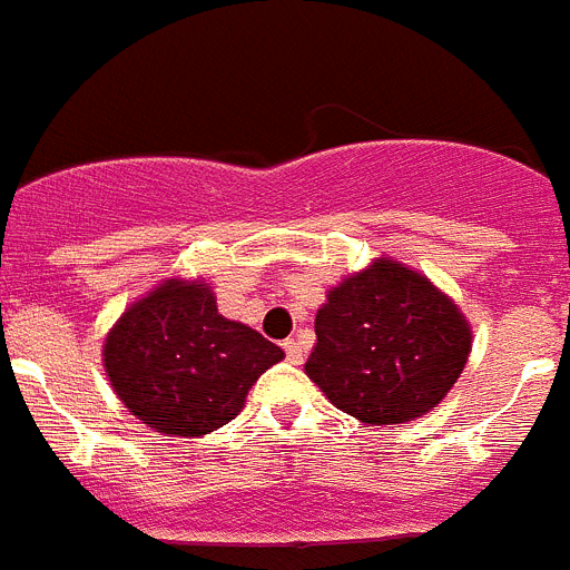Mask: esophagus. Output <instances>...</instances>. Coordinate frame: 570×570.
Segmentation results:
<instances>
[{"instance_id": "34e87169", "label": "esophagus", "mask_w": 570, "mask_h": 570, "mask_svg": "<svg viewBox=\"0 0 570 570\" xmlns=\"http://www.w3.org/2000/svg\"><path fill=\"white\" fill-rule=\"evenodd\" d=\"M282 347H285V354H288V360L294 362V365H299L302 362V345L296 340H285L282 342Z\"/></svg>"}]
</instances>
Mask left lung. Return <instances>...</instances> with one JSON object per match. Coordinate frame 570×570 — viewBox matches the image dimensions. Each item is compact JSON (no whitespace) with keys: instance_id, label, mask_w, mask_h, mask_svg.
Here are the masks:
<instances>
[{"instance_id":"1","label":"left lung","mask_w":570,"mask_h":570,"mask_svg":"<svg viewBox=\"0 0 570 570\" xmlns=\"http://www.w3.org/2000/svg\"><path fill=\"white\" fill-rule=\"evenodd\" d=\"M305 374L365 425H402L434 411L471 354V322L411 265L376 256L325 294Z\"/></svg>"}]
</instances>
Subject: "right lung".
<instances>
[{
  "mask_svg": "<svg viewBox=\"0 0 570 570\" xmlns=\"http://www.w3.org/2000/svg\"><path fill=\"white\" fill-rule=\"evenodd\" d=\"M285 351L216 308L205 279L168 276L114 322L102 365L136 420L165 436L228 425L248 391Z\"/></svg>",
  "mask_w": 570,
  "mask_h": 570,
  "instance_id": "add662e5",
  "label": "right lung"
}]
</instances>
